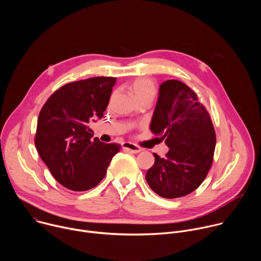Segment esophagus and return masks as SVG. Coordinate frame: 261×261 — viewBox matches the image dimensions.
<instances>
[{
    "mask_svg": "<svg viewBox=\"0 0 261 261\" xmlns=\"http://www.w3.org/2000/svg\"><path fill=\"white\" fill-rule=\"evenodd\" d=\"M122 147H123L124 151H127V152L132 153V154H137V153L141 152V148L138 145H136L135 143H132V142H123Z\"/></svg>",
    "mask_w": 261,
    "mask_h": 261,
    "instance_id": "1",
    "label": "esophagus"
}]
</instances>
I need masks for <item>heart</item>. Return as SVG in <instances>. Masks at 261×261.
I'll return each mask as SVG.
<instances>
[{
	"label": "heart",
	"mask_w": 261,
	"mask_h": 261,
	"mask_svg": "<svg viewBox=\"0 0 261 261\" xmlns=\"http://www.w3.org/2000/svg\"><path fill=\"white\" fill-rule=\"evenodd\" d=\"M129 89L138 100V102L142 100L152 101L156 95L155 83L147 77H138L134 80L131 83Z\"/></svg>",
	"instance_id": "heart-1"
}]
</instances>
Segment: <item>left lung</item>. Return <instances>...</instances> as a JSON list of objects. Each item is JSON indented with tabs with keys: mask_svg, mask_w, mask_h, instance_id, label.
<instances>
[{
	"mask_svg": "<svg viewBox=\"0 0 261 261\" xmlns=\"http://www.w3.org/2000/svg\"><path fill=\"white\" fill-rule=\"evenodd\" d=\"M150 129L169 147L165 158L154 154L155 163L145 174L150 188L164 198L196 190L212 166L216 146L210 115L197 95L181 82L162 83Z\"/></svg>",
	"mask_w": 261,
	"mask_h": 261,
	"instance_id": "left-lung-1",
	"label": "left lung"
}]
</instances>
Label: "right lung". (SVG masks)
<instances>
[{
    "instance_id": "right-lung-1",
    "label": "right lung",
    "mask_w": 261,
    "mask_h": 261,
    "mask_svg": "<svg viewBox=\"0 0 261 261\" xmlns=\"http://www.w3.org/2000/svg\"><path fill=\"white\" fill-rule=\"evenodd\" d=\"M115 77L70 83L43 105L37 123L35 145L54 177L73 191L90 190L103 179L118 143L92 139L90 124L103 117Z\"/></svg>"
}]
</instances>
